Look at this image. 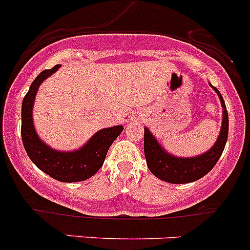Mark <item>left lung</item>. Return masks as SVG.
<instances>
[{
  "label": "left lung",
  "mask_w": 250,
  "mask_h": 250,
  "mask_svg": "<svg viewBox=\"0 0 250 250\" xmlns=\"http://www.w3.org/2000/svg\"><path fill=\"white\" fill-rule=\"evenodd\" d=\"M220 96L223 109V122L220 137L207 153L195 158H176L165 153L149 129L144 128V155L149 170L158 179L170 184H188L199 180L209 172L222 155L228 138V113L220 91L212 86Z\"/></svg>",
  "instance_id": "1"
}]
</instances>
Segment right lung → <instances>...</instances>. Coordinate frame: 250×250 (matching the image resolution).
Wrapping results in <instances>:
<instances>
[{
  "label": "right lung",
  "mask_w": 250,
  "mask_h": 250,
  "mask_svg": "<svg viewBox=\"0 0 250 250\" xmlns=\"http://www.w3.org/2000/svg\"><path fill=\"white\" fill-rule=\"evenodd\" d=\"M59 66L60 65H55L51 69L42 71L30 85L22 104L21 134L28 157L42 171L62 183H78L91 178L99 171L104 165L109 146L122 133L123 127L117 125L100 130L80 150L72 153H60L45 146L34 130L32 108L39 85L48 76L54 74Z\"/></svg>",
  "instance_id": "obj_1"
}]
</instances>
